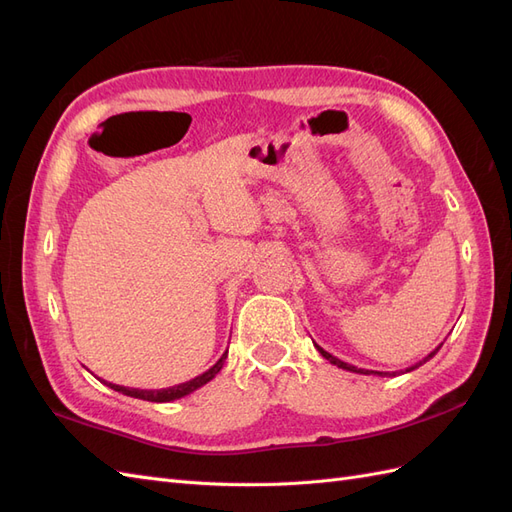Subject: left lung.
Returning <instances> with one entry per match:
<instances>
[{
    "instance_id": "1",
    "label": "left lung",
    "mask_w": 512,
    "mask_h": 512,
    "mask_svg": "<svg viewBox=\"0 0 512 512\" xmlns=\"http://www.w3.org/2000/svg\"><path fill=\"white\" fill-rule=\"evenodd\" d=\"M316 348H318V352H320V354H322V356H324V359H327V361H329V363H333V365H337V367H339V369H346V371H354V374H365V376H371V374H374V376H382V378H384V376H389V378H391V376H395V374H399V371H371V369H359V367H354V365H350V363H344V361H342V359H337V356H333V354H329V352H327V350H322V348H320V346H316ZM440 348H442V344H440V346H438V348H436V350H433V352H429V354H427V356H425V359H423V361H418V363H414V365H412V367H408V369H406V371H412V369H416V367H421V365H423V363H427V361H429V359H431V356H433V354H436V352H438V350H440Z\"/></svg>"
}]
</instances>
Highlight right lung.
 I'll return each mask as SVG.
<instances>
[{
    "instance_id": "add662e5",
    "label": "right lung",
    "mask_w": 512,
    "mask_h": 512,
    "mask_svg": "<svg viewBox=\"0 0 512 512\" xmlns=\"http://www.w3.org/2000/svg\"><path fill=\"white\" fill-rule=\"evenodd\" d=\"M228 356V350L220 356L218 363H215L213 367H209L205 374H200L188 382H181V384H175V386H168V389H130V386H121V384H113V382H106L102 380L106 386H111L113 391L117 393H123L128 397H136V399H145V401H156V404H166V401H175V399H181L185 395L194 393L196 389H200V386L207 384L209 380H213L215 376H218V371L224 367V361Z\"/></svg>"
}]
</instances>
